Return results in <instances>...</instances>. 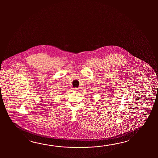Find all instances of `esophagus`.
Segmentation results:
<instances>
[{"label":"esophagus","mask_w":158,"mask_h":158,"mask_svg":"<svg viewBox=\"0 0 158 158\" xmlns=\"http://www.w3.org/2000/svg\"><path fill=\"white\" fill-rule=\"evenodd\" d=\"M74 89V91H76V92H77V91H79V90H78V88H74V89Z\"/></svg>","instance_id":"obj_1"}]
</instances>
